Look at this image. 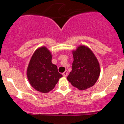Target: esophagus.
<instances>
[{
	"label": "esophagus",
	"instance_id": "obj_1",
	"mask_svg": "<svg viewBox=\"0 0 124 124\" xmlns=\"http://www.w3.org/2000/svg\"><path fill=\"white\" fill-rule=\"evenodd\" d=\"M62 75H63V76H64V77H66L67 75H68V71L67 70H65V72H63V73H62Z\"/></svg>",
	"mask_w": 124,
	"mask_h": 124
}]
</instances>
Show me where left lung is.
I'll list each match as a JSON object with an SVG mask.
<instances>
[{"label":"left lung","instance_id":"obj_1","mask_svg":"<svg viewBox=\"0 0 124 124\" xmlns=\"http://www.w3.org/2000/svg\"><path fill=\"white\" fill-rule=\"evenodd\" d=\"M72 54V70L67 79L72 86L80 90L94 86L100 74L99 62L94 54L85 45L79 46Z\"/></svg>","mask_w":124,"mask_h":124}]
</instances>
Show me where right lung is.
Here are the masks:
<instances>
[{
	"mask_svg": "<svg viewBox=\"0 0 124 124\" xmlns=\"http://www.w3.org/2000/svg\"><path fill=\"white\" fill-rule=\"evenodd\" d=\"M52 54L45 46L37 49L32 55L27 70V76L31 86L43 93H48L55 87L62 75L56 65L52 63Z\"/></svg>",
	"mask_w": 124,
	"mask_h": 124,
	"instance_id": "1",
	"label": "right lung"
}]
</instances>
